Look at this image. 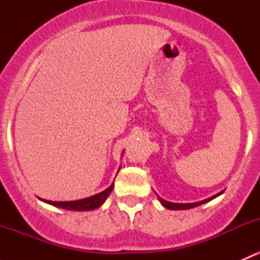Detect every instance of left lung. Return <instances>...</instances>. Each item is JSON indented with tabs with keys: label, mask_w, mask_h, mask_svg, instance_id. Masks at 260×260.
<instances>
[{
	"label": "left lung",
	"mask_w": 260,
	"mask_h": 260,
	"mask_svg": "<svg viewBox=\"0 0 260 260\" xmlns=\"http://www.w3.org/2000/svg\"><path fill=\"white\" fill-rule=\"evenodd\" d=\"M221 193H222V192H220V193H217V195H214V196H212V198H210V199H206V200L199 201V203H193V204H176V203H169V201L164 200V199H161V198H158V199H159V201H161L162 205H164L166 209H170V210H186V209H192V208H196V206L201 205V204L208 203V201L212 200V199H215V198H216V196L221 195Z\"/></svg>",
	"instance_id": "obj_1"
}]
</instances>
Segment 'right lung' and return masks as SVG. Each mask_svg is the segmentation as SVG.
I'll return each instance as SVG.
<instances>
[{
  "mask_svg": "<svg viewBox=\"0 0 260 260\" xmlns=\"http://www.w3.org/2000/svg\"><path fill=\"white\" fill-rule=\"evenodd\" d=\"M114 185L112 183L107 190H104L103 192H99L96 195L90 196V198L83 199V200H77V201H48L44 200L45 203L50 204V205L57 206V208L65 209V210H77V211H84V210H94V209H98L104 201L107 200V198L109 196V193L113 190Z\"/></svg>",
  "mask_w": 260,
  "mask_h": 260,
  "instance_id": "right-lung-1",
  "label": "right lung"
}]
</instances>
